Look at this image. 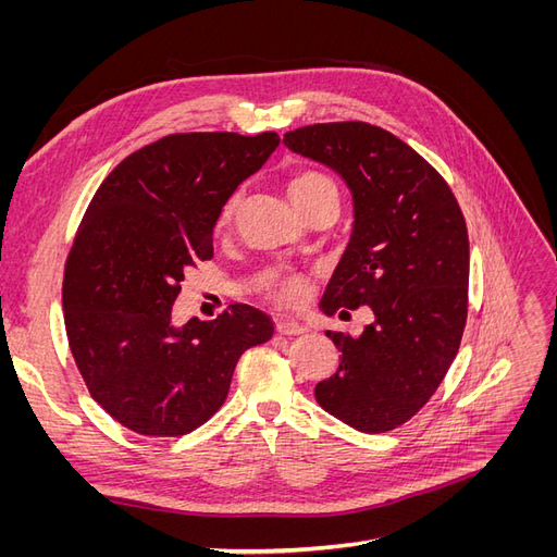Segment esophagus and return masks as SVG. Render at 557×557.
Wrapping results in <instances>:
<instances>
[{
  "mask_svg": "<svg viewBox=\"0 0 557 557\" xmlns=\"http://www.w3.org/2000/svg\"><path fill=\"white\" fill-rule=\"evenodd\" d=\"M276 332L293 336V334H305L307 327L297 323V320H293V318H283V320H276Z\"/></svg>",
  "mask_w": 557,
  "mask_h": 557,
  "instance_id": "esophagus-1",
  "label": "esophagus"
}]
</instances>
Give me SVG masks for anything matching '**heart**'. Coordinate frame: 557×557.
Wrapping results in <instances>:
<instances>
[{
    "instance_id": "1",
    "label": "heart",
    "mask_w": 557,
    "mask_h": 557,
    "mask_svg": "<svg viewBox=\"0 0 557 557\" xmlns=\"http://www.w3.org/2000/svg\"><path fill=\"white\" fill-rule=\"evenodd\" d=\"M290 197L295 201V207L301 211V209H307L309 205H313V201H318V199H327V197L339 199V188H336V183L327 174L307 170V172H299V174L293 176ZM232 213H234V201H232V205H227V209L223 213L225 223L230 221ZM305 290H307L305 281H301L299 276H290V278H283L278 283L276 295L283 301H297V299H301V295H305Z\"/></svg>"
}]
</instances>
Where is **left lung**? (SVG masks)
I'll return each mask as SVG.
<instances>
[{
	"label": "left lung",
	"mask_w": 557,
	"mask_h": 557,
	"mask_svg": "<svg viewBox=\"0 0 557 557\" xmlns=\"http://www.w3.org/2000/svg\"><path fill=\"white\" fill-rule=\"evenodd\" d=\"M330 166L352 195V230L320 299L325 315L369 307L360 336L325 332L342 352L315 401L367 434L416 416L458 356L467 323L469 237L446 181L411 146L369 123H318L283 137Z\"/></svg>",
	"instance_id": "8db88e82"
}]
</instances>
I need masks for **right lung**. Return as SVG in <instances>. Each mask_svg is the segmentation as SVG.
Wrapping results in <instances>:
<instances>
[{"label":"right lung","instance_id":"1","mask_svg":"<svg viewBox=\"0 0 557 557\" xmlns=\"http://www.w3.org/2000/svg\"><path fill=\"white\" fill-rule=\"evenodd\" d=\"M276 132L170 134L99 185L64 267V327L92 399L127 430L181 436L223 407L242 352L272 339L248 305L172 323L185 274L213 258L225 201L278 146Z\"/></svg>","mask_w":557,"mask_h":557}]
</instances>
